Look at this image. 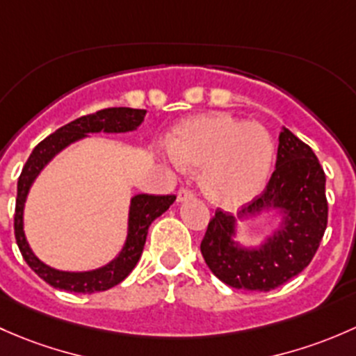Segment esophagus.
<instances>
[{"label": "esophagus", "instance_id": "34e87169", "mask_svg": "<svg viewBox=\"0 0 356 356\" xmlns=\"http://www.w3.org/2000/svg\"><path fill=\"white\" fill-rule=\"evenodd\" d=\"M177 199H178V202H186V200L193 199V192L188 188H179Z\"/></svg>", "mask_w": 356, "mask_h": 356}]
</instances>
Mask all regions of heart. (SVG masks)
Returning <instances> with one entry per match:
<instances>
[{"label": "heart", "instance_id": "obj_1", "mask_svg": "<svg viewBox=\"0 0 356 356\" xmlns=\"http://www.w3.org/2000/svg\"><path fill=\"white\" fill-rule=\"evenodd\" d=\"M168 156L178 170H202L200 188L209 202L236 209L266 186L274 142L257 122H241L222 111L204 113L175 127Z\"/></svg>", "mask_w": 356, "mask_h": 356}]
</instances>
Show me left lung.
Returning <instances> with one entry per match:
<instances>
[{
	"label": "left lung",
	"mask_w": 356,
	"mask_h": 356,
	"mask_svg": "<svg viewBox=\"0 0 356 356\" xmlns=\"http://www.w3.org/2000/svg\"><path fill=\"white\" fill-rule=\"evenodd\" d=\"M280 216L257 245L237 240V222ZM327 226L325 175L312 149L281 128L276 170L267 188L238 212L218 211L200 252L216 277L236 289L269 291L302 273L317 252Z\"/></svg>",
	"instance_id": "1"
}]
</instances>
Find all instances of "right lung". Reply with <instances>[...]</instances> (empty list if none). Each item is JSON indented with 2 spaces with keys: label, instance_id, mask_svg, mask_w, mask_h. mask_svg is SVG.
Listing matches in <instances>:
<instances>
[{
  "label": "right lung",
  "instance_id": "obj_1",
  "mask_svg": "<svg viewBox=\"0 0 356 356\" xmlns=\"http://www.w3.org/2000/svg\"><path fill=\"white\" fill-rule=\"evenodd\" d=\"M145 109L134 108H108L94 115L82 116L72 123L58 128L53 135L44 138L41 144L32 151L22 170L17 185V205H15V238L22 252V257L41 280L53 288L65 289L73 293H97L120 284L128 274L134 270L144 252L147 240L149 226L154 219L170 209L177 200V195H147L137 193L130 199L127 219V236H124L122 250L115 259L104 266L89 270H61L42 262L29 245L24 229L25 202L31 193L32 185L42 173L44 168L60 152L68 149L72 144L89 138L90 134H127L135 131L145 118Z\"/></svg>",
  "mask_w": 356,
  "mask_h": 356
}]
</instances>
